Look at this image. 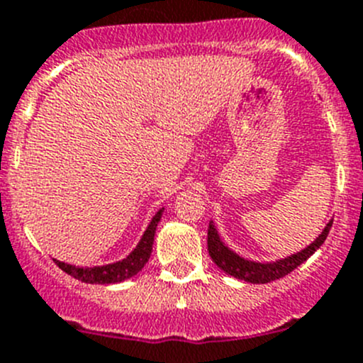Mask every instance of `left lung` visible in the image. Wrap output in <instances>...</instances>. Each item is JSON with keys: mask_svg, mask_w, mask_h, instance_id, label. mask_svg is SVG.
Returning <instances> with one entry per match:
<instances>
[{"mask_svg": "<svg viewBox=\"0 0 363 363\" xmlns=\"http://www.w3.org/2000/svg\"><path fill=\"white\" fill-rule=\"evenodd\" d=\"M331 226L333 218L325 224L322 233H320L308 247L300 250L298 253H293L289 255V257H286V259L275 260V262H255V260L244 259V257L235 253L233 250H230L220 238V235H218L215 222L211 220L210 228H208V251H210L211 260H213L224 273H228V275L235 277V279L238 280H244V282L267 284L273 282V280L277 279H282L287 273H291L293 269H296L300 264L306 262V260L324 244Z\"/></svg>", "mask_w": 363, "mask_h": 363, "instance_id": "obj_1", "label": "left lung"}]
</instances>
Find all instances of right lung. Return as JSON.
<instances>
[{
    "instance_id": "add662e5",
    "label": "right lung",
    "mask_w": 363,
    "mask_h": 363,
    "mask_svg": "<svg viewBox=\"0 0 363 363\" xmlns=\"http://www.w3.org/2000/svg\"><path fill=\"white\" fill-rule=\"evenodd\" d=\"M162 211L164 208L153 215V218L150 220L148 228L143 233L141 240L133 247L132 253L123 260H117L112 264H104V266H94V267H83V266H74V264L61 262V260H55L54 262L68 273L74 279L81 280V282L86 284H117L123 282L126 279H132L133 275H137L139 271L145 267V264L148 262L150 255H152V246H153V237H155V230H157V224L162 217Z\"/></svg>"
}]
</instances>
